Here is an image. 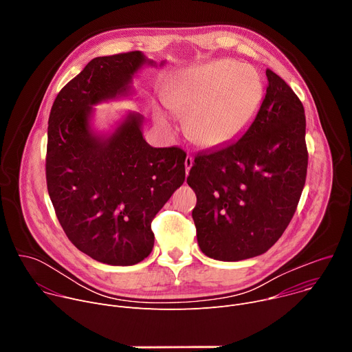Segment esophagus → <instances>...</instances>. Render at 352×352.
Instances as JSON below:
<instances>
[{"mask_svg": "<svg viewBox=\"0 0 352 352\" xmlns=\"http://www.w3.org/2000/svg\"><path fill=\"white\" fill-rule=\"evenodd\" d=\"M192 164H193L192 157H190V156H186V159H185V171H186V174L189 173V170H190Z\"/></svg>", "mask_w": 352, "mask_h": 352, "instance_id": "1", "label": "esophagus"}]
</instances>
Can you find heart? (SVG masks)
<instances>
[{
  "instance_id": "heart-1",
  "label": "heart",
  "mask_w": 352,
  "mask_h": 352,
  "mask_svg": "<svg viewBox=\"0 0 352 352\" xmlns=\"http://www.w3.org/2000/svg\"><path fill=\"white\" fill-rule=\"evenodd\" d=\"M265 85L259 72L234 60H216L188 69L164 96L175 114L188 116L189 135L217 146L239 133L256 114ZM167 126L164 118L160 120Z\"/></svg>"
}]
</instances>
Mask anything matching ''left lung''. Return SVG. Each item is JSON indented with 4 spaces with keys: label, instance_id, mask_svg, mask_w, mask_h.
I'll return each mask as SVG.
<instances>
[{
    "label": "left lung",
    "instance_id": "1",
    "mask_svg": "<svg viewBox=\"0 0 352 352\" xmlns=\"http://www.w3.org/2000/svg\"><path fill=\"white\" fill-rule=\"evenodd\" d=\"M267 89L235 142L195 157L188 185L202 252L236 262L265 254L289 224L302 193L308 148L305 110L294 90L266 69Z\"/></svg>",
    "mask_w": 352,
    "mask_h": 352
}]
</instances>
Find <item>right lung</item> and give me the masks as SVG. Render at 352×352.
<instances>
[{"mask_svg":"<svg viewBox=\"0 0 352 352\" xmlns=\"http://www.w3.org/2000/svg\"><path fill=\"white\" fill-rule=\"evenodd\" d=\"M156 65L140 52L93 58L54 100L45 179L68 239L91 259L131 266L152 252V221L185 181L182 148L152 147L129 113L109 136L90 128L94 104L126 96L133 75ZM163 65V64H160Z\"/></svg>","mask_w":352,"mask_h":352,"instance_id":"1","label":"right lung"}]
</instances>
